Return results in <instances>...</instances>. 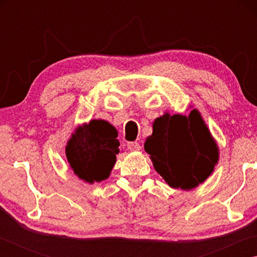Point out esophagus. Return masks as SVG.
<instances>
[{
  "label": "esophagus",
  "instance_id": "esophagus-1",
  "mask_svg": "<svg viewBox=\"0 0 257 257\" xmlns=\"http://www.w3.org/2000/svg\"><path fill=\"white\" fill-rule=\"evenodd\" d=\"M127 147L129 151H139L141 150V145L137 142H129L127 144Z\"/></svg>",
  "mask_w": 257,
  "mask_h": 257
}]
</instances>
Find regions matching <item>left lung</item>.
<instances>
[{"instance_id": "left-lung-1", "label": "left lung", "mask_w": 257, "mask_h": 257, "mask_svg": "<svg viewBox=\"0 0 257 257\" xmlns=\"http://www.w3.org/2000/svg\"><path fill=\"white\" fill-rule=\"evenodd\" d=\"M144 149L165 182L184 190L205 181L219 160V149L196 108L188 116L164 113L155 119Z\"/></svg>"}]
</instances>
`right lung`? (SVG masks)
<instances>
[{
  "mask_svg": "<svg viewBox=\"0 0 257 257\" xmlns=\"http://www.w3.org/2000/svg\"><path fill=\"white\" fill-rule=\"evenodd\" d=\"M116 137V129L105 120H90L79 125L66 147L73 173L89 184L107 179L119 153Z\"/></svg>",
  "mask_w": 257,
  "mask_h": 257,
  "instance_id": "right-lung-1",
  "label": "right lung"
}]
</instances>
